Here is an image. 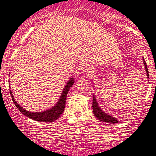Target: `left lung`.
Returning <instances> with one entry per match:
<instances>
[{"label":"left lung","mask_w":156,"mask_h":156,"mask_svg":"<svg viewBox=\"0 0 156 156\" xmlns=\"http://www.w3.org/2000/svg\"><path fill=\"white\" fill-rule=\"evenodd\" d=\"M143 62H144V65H145V70H146L147 77L149 78L148 71H147V67L146 62H145V61L144 59H143ZM92 107H93V112H94V116H95L98 120H100V121L101 122H108V123H112V124L118 123V119L117 118L112 117V116L108 115V114L104 113V112L100 109L99 106L98 105V103L96 102V98H94V96H93Z\"/></svg>","instance_id":"obj_1"}]
</instances>
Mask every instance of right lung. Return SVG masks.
Wrapping results in <instances>:
<instances>
[{
    "mask_svg": "<svg viewBox=\"0 0 156 156\" xmlns=\"http://www.w3.org/2000/svg\"><path fill=\"white\" fill-rule=\"evenodd\" d=\"M73 83L74 80L73 78H71L70 80H69L67 83V85L64 88V90L62 91V96H61L60 100H59V101L57 103L56 105L54 107H52V109L42 112H35V113H34V112H29L26 111L19 104L16 103V101H15L14 98L13 97L12 94H11V91L10 93H11V97H12L13 102L17 107V109L23 114H24L26 117H29L31 119L39 122H51L55 121V120H56L58 118L60 117L61 114H62V112H64L65 108H66L67 94H68L69 90H70V88L73 85Z\"/></svg>",
    "mask_w": 156,
    "mask_h": 156,
    "instance_id": "1",
    "label": "right lung"
}]
</instances>
